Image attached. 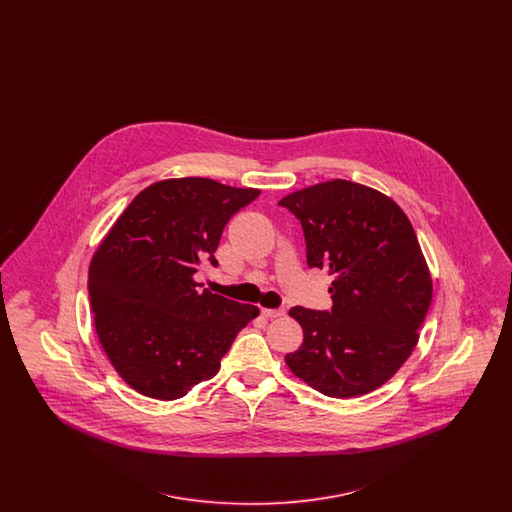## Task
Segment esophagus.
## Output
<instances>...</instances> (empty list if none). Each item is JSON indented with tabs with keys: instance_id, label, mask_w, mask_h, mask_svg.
Segmentation results:
<instances>
[{
	"instance_id": "1",
	"label": "esophagus",
	"mask_w": 512,
	"mask_h": 512,
	"mask_svg": "<svg viewBox=\"0 0 512 512\" xmlns=\"http://www.w3.org/2000/svg\"><path fill=\"white\" fill-rule=\"evenodd\" d=\"M261 313H263V317L267 318H278L284 317V309H261Z\"/></svg>"
}]
</instances>
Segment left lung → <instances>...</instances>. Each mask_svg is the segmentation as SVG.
<instances>
[{"label":"left lung","instance_id":"left-lung-1","mask_svg":"<svg viewBox=\"0 0 512 512\" xmlns=\"http://www.w3.org/2000/svg\"><path fill=\"white\" fill-rule=\"evenodd\" d=\"M301 220L309 267L332 274V311L290 309L303 343L286 365L328 397L384 386L411 357L432 303V274L413 224L386 194L328 180L278 201Z\"/></svg>","mask_w":512,"mask_h":512}]
</instances>
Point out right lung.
<instances>
[{
    "label": "right lung",
    "instance_id": "right-lung-1",
    "mask_svg": "<svg viewBox=\"0 0 512 512\" xmlns=\"http://www.w3.org/2000/svg\"><path fill=\"white\" fill-rule=\"evenodd\" d=\"M261 190L211 178L159 180L136 195L99 244L88 292L99 343L122 380L146 397L172 401L213 378L238 332L259 315L209 290L199 265L234 213Z\"/></svg>",
    "mask_w": 512,
    "mask_h": 512
}]
</instances>
